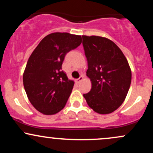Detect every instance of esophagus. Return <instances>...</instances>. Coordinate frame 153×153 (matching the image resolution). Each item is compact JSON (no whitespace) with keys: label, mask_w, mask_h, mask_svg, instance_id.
I'll list each match as a JSON object with an SVG mask.
<instances>
[{"label":"esophagus","mask_w":153,"mask_h":153,"mask_svg":"<svg viewBox=\"0 0 153 153\" xmlns=\"http://www.w3.org/2000/svg\"><path fill=\"white\" fill-rule=\"evenodd\" d=\"M82 79H83V76H82V75H80V76L79 77V78L77 79L76 81L78 82H80V81H81V80H82Z\"/></svg>","instance_id":"esophagus-1"}]
</instances>
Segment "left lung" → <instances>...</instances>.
<instances>
[{
	"instance_id": "8db88e82",
	"label": "left lung",
	"mask_w": 153,
	"mask_h": 153,
	"mask_svg": "<svg viewBox=\"0 0 153 153\" xmlns=\"http://www.w3.org/2000/svg\"><path fill=\"white\" fill-rule=\"evenodd\" d=\"M82 37L88 66L86 75L92 83L91 90L83 96L94 111L110 114L122 104L129 91L131 80L129 63L122 50L108 39Z\"/></svg>"
}]
</instances>
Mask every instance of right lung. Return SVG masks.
<instances>
[{"mask_svg": "<svg viewBox=\"0 0 153 153\" xmlns=\"http://www.w3.org/2000/svg\"><path fill=\"white\" fill-rule=\"evenodd\" d=\"M79 35L55 32L45 36L31 54L23 75L28 99L46 115L57 114L65 106L74 82L62 65L66 54L81 44Z\"/></svg>", "mask_w": 153, "mask_h": 153, "instance_id": "obj_1", "label": "right lung"}]
</instances>
